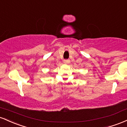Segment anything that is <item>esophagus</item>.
I'll list each match as a JSON object with an SVG mask.
<instances>
[{
  "label": "esophagus",
  "instance_id": "obj_1",
  "mask_svg": "<svg viewBox=\"0 0 127 127\" xmlns=\"http://www.w3.org/2000/svg\"><path fill=\"white\" fill-rule=\"evenodd\" d=\"M64 63L65 64H68L70 63V60L68 59H65L64 60Z\"/></svg>",
  "mask_w": 127,
  "mask_h": 127
}]
</instances>
